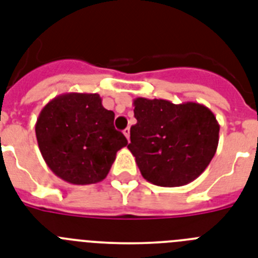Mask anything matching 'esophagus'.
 Wrapping results in <instances>:
<instances>
[{
    "instance_id": "esophagus-1",
    "label": "esophagus",
    "mask_w": 258,
    "mask_h": 258,
    "mask_svg": "<svg viewBox=\"0 0 258 258\" xmlns=\"http://www.w3.org/2000/svg\"><path fill=\"white\" fill-rule=\"evenodd\" d=\"M123 134H124V136L127 138V140H130V128H128V127H127V128L123 131Z\"/></svg>"
}]
</instances>
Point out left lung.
<instances>
[{"label": "left lung", "mask_w": 258, "mask_h": 258, "mask_svg": "<svg viewBox=\"0 0 258 258\" xmlns=\"http://www.w3.org/2000/svg\"><path fill=\"white\" fill-rule=\"evenodd\" d=\"M138 120L127 148L142 176L157 186L177 187L198 178L219 143V123L205 105L166 99H134Z\"/></svg>", "instance_id": "1"}]
</instances>
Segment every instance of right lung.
<instances>
[{
    "label": "right lung",
    "instance_id": "obj_1",
    "mask_svg": "<svg viewBox=\"0 0 258 258\" xmlns=\"http://www.w3.org/2000/svg\"><path fill=\"white\" fill-rule=\"evenodd\" d=\"M115 114L97 93H64L51 99L36 119L43 159L59 178L73 185L101 182L127 139L114 127Z\"/></svg>",
    "mask_w": 258,
    "mask_h": 258
}]
</instances>
